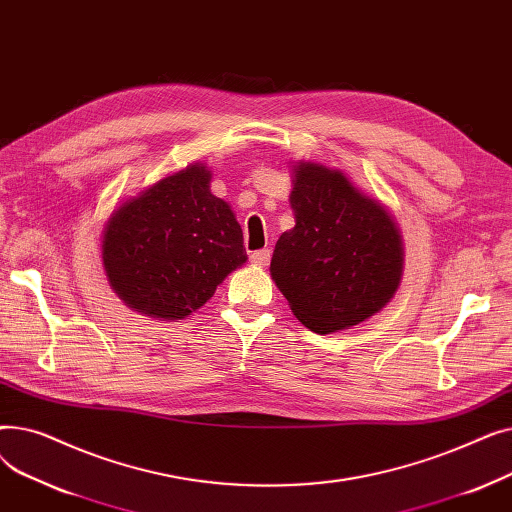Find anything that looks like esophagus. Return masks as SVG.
<instances>
[{
	"label": "esophagus",
	"instance_id": "34e87169",
	"mask_svg": "<svg viewBox=\"0 0 512 512\" xmlns=\"http://www.w3.org/2000/svg\"><path fill=\"white\" fill-rule=\"evenodd\" d=\"M270 257H272L270 249H259V251L251 253V261L257 263V265H267V263H270Z\"/></svg>",
	"mask_w": 512,
	"mask_h": 512
}]
</instances>
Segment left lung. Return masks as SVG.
<instances>
[{"label": "left lung", "instance_id": "left-lung-1", "mask_svg": "<svg viewBox=\"0 0 512 512\" xmlns=\"http://www.w3.org/2000/svg\"><path fill=\"white\" fill-rule=\"evenodd\" d=\"M290 205L297 226L278 238L270 270L292 313L317 334L378 313L402 274L400 234L386 209L317 164L297 166Z\"/></svg>", "mask_w": 512, "mask_h": 512}]
</instances>
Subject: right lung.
<instances>
[{
    "instance_id": "obj_1",
    "label": "right lung",
    "mask_w": 512,
    "mask_h": 512,
    "mask_svg": "<svg viewBox=\"0 0 512 512\" xmlns=\"http://www.w3.org/2000/svg\"><path fill=\"white\" fill-rule=\"evenodd\" d=\"M197 164L120 207L103 232V267L120 299L141 313L182 319L247 261L230 205Z\"/></svg>"
}]
</instances>
